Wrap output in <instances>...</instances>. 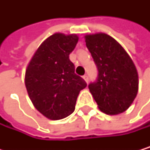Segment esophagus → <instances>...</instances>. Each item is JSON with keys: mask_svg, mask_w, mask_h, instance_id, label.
I'll use <instances>...</instances> for the list:
<instances>
[{"mask_svg": "<svg viewBox=\"0 0 150 150\" xmlns=\"http://www.w3.org/2000/svg\"><path fill=\"white\" fill-rule=\"evenodd\" d=\"M83 80H84L86 83H88V81H89V77H88V76H86V74H84V76H83Z\"/></svg>", "mask_w": 150, "mask_h": 150, "instance_id": "1", "label": "esophagus"}]
</instances>
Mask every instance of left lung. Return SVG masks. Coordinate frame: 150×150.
<instances>
[{"instance_id": "obj_1", "label": "left lung", "mask_w": 150, "mask_h": 150, "mask_svg": "<svg viewBox=\"0 0 150 150\" xmlns=\"http://www.w3.org/2000/svg\"><path fill=\"white\" fill-rule=\"evenodd\" d=\"M84 39L98 68L97 81L88 86L98 108L110 115L125 112L139 90L133 61L122 45L105 33L88 34Z\"/></svg>"}]
</instances>
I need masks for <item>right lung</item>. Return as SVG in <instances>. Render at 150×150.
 <instances>
[{"label": "right lung", "mask_w": 150, "mask_h": 150, "mask_svg": "<svg viewBox=\"0 0 150 150\" xmlns=\"http://www.w3.org/2000/svg\"><path fill=\"white\" fill-rule=\"evenodd\" d=\"M76 34L55 33L36 50L27 67L25 85L37 110L49 120L64 119L74 112L77 96L86 87L74 74L69 55L78 42Z\"/></svg>", "instance_id": "obj_1"}]
</instances>
